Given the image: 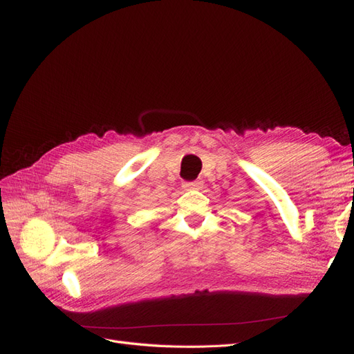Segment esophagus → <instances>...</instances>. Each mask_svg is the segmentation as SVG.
<instances>
[{"label":"esophagus","mask_w":354,"mask_h":354,"mask_svg":"<svg viewBox=\"0 0 354 354\" xmlns=\"http://www.w3.org/2000/svg\"><path fill=\"white\" fill-rule=\"evenodd\" d=\"M203 186V181L202 180H194V181H185L183 187L186 190H192V189H201Z\"/></svg>","instance_id":"34e87169"}]
</instances>
